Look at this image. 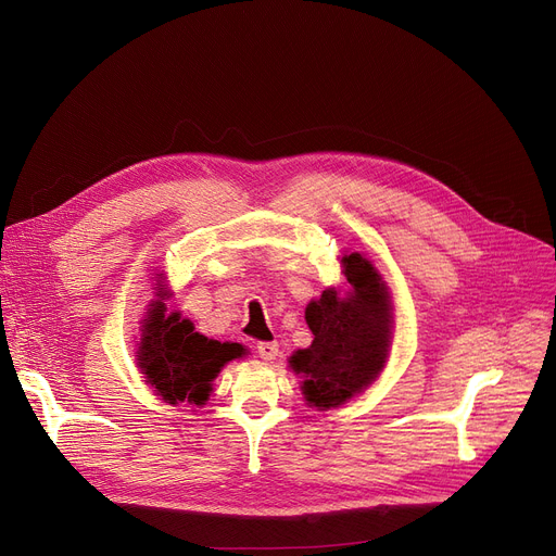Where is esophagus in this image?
I'll list each match as a JSON object with an SVG mask.
<instances>
[{"label": "esophagus", "instance_id": "esophagus-1", "mask_svg": "<svg viewBox=\"0 0 556 556\" xmlns=\"http://www.w3.org/2000/svg\"><path fill=\"white\" fill-rule=\"evenodd\" d=\"M256 349H258V356H261L263 361H268V363L275 361L277 354H279V344H277V342H258Z\"/></svg>", "mask_w": 556, "mask_h": 556}]
</instances>
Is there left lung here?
<instances>
[{
	"mask_svg": "<svg viewBox=\"0 0 556 556\" xmlns=\"http://www.w3.org/2000/svg\"><path fill=\"white\" fill-rule=\"evenodd\" d=\"M342 263L354 290L346 298L325 290L306 306V325L315 338L308 349L290 356V367L304 374V399L317 410L338 407L363 392L390 352L392 306L381 275L358 252Z\"/></svg>",
	"mask_w": 556,
	"mask_h": 556,
	"instance_id": "obj_1",
	"label": "left lung"
}]
</instances>
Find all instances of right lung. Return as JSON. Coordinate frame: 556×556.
I'll return each mask as SVG.
<instances>
[{
  "mask_svg": "<svg viewBox=\"0 0 556 556\" xmlns=\"http://www.w3.org/2000/svg\"><path fill=\"white\" fill-rule=\"evenodd\" d=\"M164 304L155 302L143 323L139 342V367L155 392L170 405L189 401L202 405L210 399L212 381L220 367L243 354L237 342H218L193 331L180 313L164 315Z\"/></svg>",
  "mask_w": 556,
  "mask_h": 556,
  "instance_id": "1",
  "label": "right lung"
}]
</instances>
